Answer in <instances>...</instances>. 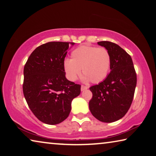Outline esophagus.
<instances>
[{
  "label": "esophagus",
  "instance_id": "1",
  "mask_svg": "<svg viewBox=\"0 0 156 156\" xmlns=\"http://www.w3.org/2000/svg\"><path fill=\"white\" fill-rule=\"evenodd\" d=\"M86 89H88V86H84V85H81V91L85 90H86Z\"/></svg>",
  "mask_w": 156,
  "mask_h": 156
}]
</instances>
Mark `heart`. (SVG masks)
I'll list each match as a JSON object with an SVG mask.
<instances>
[{
  "mask_svg": "<svg viewBox=\"0 0 156 156\" xmlns=\"http://www.w3.org/2000/svg\"><path fill=\"white\" fill-rule=\"evenodd\" d=\"M70 57L64 61L63 68L67 78L72 81L77 79L81 69L84 81L99 83L106 77L111 68V55L103 47L81 45L71 52Z\"/></svg>",
  "mask_w": 156,
  "mask_h": 156,
  "instance_id": "b5f03b06",
  "label": "heart"
}]
</instances>
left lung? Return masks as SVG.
<instances>
[{
  "mask_svg": "<svg viewBox=\"0 0 156 156\" xmlns=\"http://www.w3.org/2000/svg\"><path fill=\"white\" fill-rule=\"evenodd\" d=\"M111 57V73L103 81L90 87L93 98L89 108L93 115L103 122H113L128 112L133 99L137 75L132 58L116 43L99 41Z\"/></svg>",
  "mask_w": 156,
  "mask_h": 156,
  "instance_id": "8db88e82",
  "label": "left lung"
}]
</instances>
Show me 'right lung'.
<instances>
[{"mask_svg":"<svg viewBox=\"0 0 156 156\" xmlns=\"http://www.w3.org/2000/svg\"><path fill=\"white\" fill-rule=\"evenodd\" d=\"M75 43L52 41L37 47L24 66L23 91L33 114L43 123L59 124L68 117L81 85L66 78L63 62Z\"/></svg>","mask_w":156,"mask_h":156,"instance_id":"add662e5","label":"right lung"}]
</instances>
